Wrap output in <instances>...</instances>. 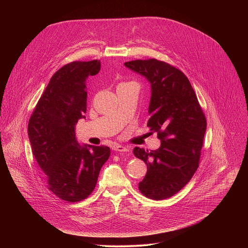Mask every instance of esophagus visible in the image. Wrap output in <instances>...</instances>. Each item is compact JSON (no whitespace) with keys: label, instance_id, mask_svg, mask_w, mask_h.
I'll use <instances>...</instances> for the list:
<instances>
[{"label":"esophagus","instance_id":"1","mask_svg":"<svg viewBox=\"0 0 248 248\" xmlns=\"http://www.w3.org/2000/svg\"><path fill=\"white\" fill-rule=\"evenodd\" d=\"M113 149H114L115 151H118V152H128V151H129V149H128L127 147H124V146L120 145V144L114 145Z\"/></svg>","mask_w":248,"mask_h":248}]
</instances>
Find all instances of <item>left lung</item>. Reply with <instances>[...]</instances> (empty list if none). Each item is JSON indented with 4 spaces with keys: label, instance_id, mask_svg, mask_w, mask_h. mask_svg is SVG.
Listing matches in <instances>:
<instances>
[{
    "label": "left lung",
    "instance_id": "8db88e82",
    "mask_svg": "<svg viewBox=\"0 0 248 248\" xmlns=\"http://www.w3.org/2000/svg\"><path fill=\"white\" fill-rule=\"evenodd\" d=\"M124 65L150 82L147 127L161 140L156 150L133 149L134 156L147 165L138 188L150 199H166L178 193L199 166L206 118L180 69L156 59L130 61Z\"/></svg>",
    "mask_w": 248,
    "mask_h": 248
}]
</instances>
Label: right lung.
<instances>
[{
  "mask_svg": "<svg viewBox=\"0 0 248 248\" xmlns=\"http://www.w3.org/2000/svg\"><path fill=\"white\" fill-rule=\"evenodd\" d=\"M100 61L73 62L51 78L28 123L32 153L45 182L59 198L78 202L94 190L102 166L110 157L107 146L80 145L76 124L86 113V79L96 76Z\"/></svg>",
  "mask_w": 248,
  "mask_h": 248,
  "instance_id": "obj_1",
  "label": "right lung"
}]
</instances>
